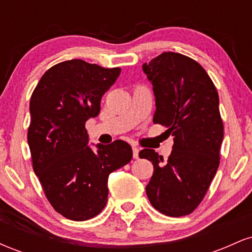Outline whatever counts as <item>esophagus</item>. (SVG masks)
<instances>
[{"mask_svg": "<svg viewBox=\"0 0 252 252\" xmlns=\"http://www.w3.org/2000/svg\"><path fill=\"white\" fill-rule=\"evenodd\" d=\"M138 152H140V148L132 147V156H134V158H138Z\"/></svg>", "mask_w": 252, "mask_h": 252, "instance_id": "1", "label": "esophagus"}]
</instances>
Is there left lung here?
<instances>
[{"instance_id": "8db88e82", "label": "left lung", "mask_w": 252, "mask_h": 252, "mask_svg": "<svg viewBox=\"0 0 252 252\" xmlns=\"http://www.w3.org/2000/svg\"><path fill=\"white\" fill-rule=\"evenodd\" d=\"M142 70L154 91L153 121L174 137L167 161L154 149L138 153L154 166L147 195L163 215H189L206 194L219 167L224 128L218 92L206 71L180 53L164 52L144 63Z\"/></svg>"}]
</instances>
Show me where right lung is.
<instances>
[{
	"mask_svg": "<svg viewBox=\"0 0 252 252\" xmlns=\"http://www.w3.org/2000/svg\"><path fill=\"white\" fill-rule=\"evenodd\" d=\"M121 68L73 59L41 77L31 98L28 129L33 169L57 212L71 220L94 218L108 201L110 173L130 162L132 149L122 140L89 144L85 122L97 117L103 94Z\"/></svg>",
	"mask_w": 252,
	"mask_h": 252,
	"instance_id": "1",
	"label": "right lung"
}]
</instances>
